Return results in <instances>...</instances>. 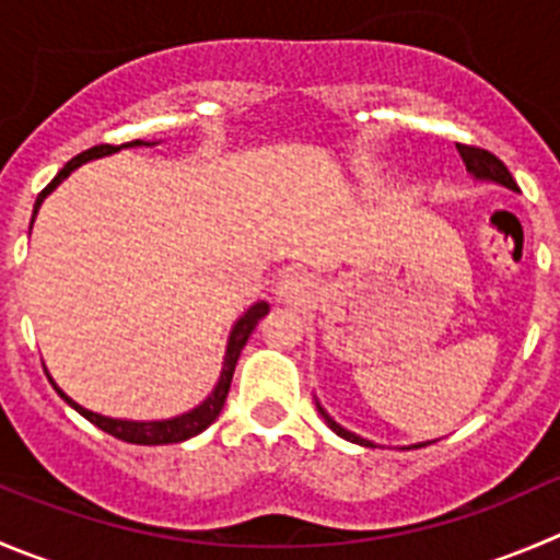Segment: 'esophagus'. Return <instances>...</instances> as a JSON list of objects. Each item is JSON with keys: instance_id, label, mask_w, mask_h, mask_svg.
Listing matches in <instances>:
<instances>
[{"instance_id": "34e87169", "label": "esophagus", "mask_w": 560, "mask_h": 560, "mask_svg": "<svg viewBox=\"0 0 560 560\" xmlns=\"http://www.w3.org/2000/svg\"><path fill=\"white\" fill-rule=\"evenodd\" d=\"M277 296L285 302H294V305H302V302H307L313 296V280L305 271H289L277 283Z\"/></svg>"}]
</instances>
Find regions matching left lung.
Masks as SVG:
<instances>
[{"instance_id":"left-lung-1","label":"left lung","mask_w":560,"mask_h":560,"mask_svg":"<svg viewBox=\"0 0 560 560\" xmlns=\"http://www.w3.org/2000/svg\"><path fill=\"white\" fill-rule=\"evenodd\" d=\"M456 148H459V156H462V162H465L467 173H472V175H476V178L494 180V184H503V186H509V189L516 191V180L511 178L509 167H505V164L500 162V159L494 156V153L483 151V148H476V145H462V142H456ZM316 407H318V412L324 415V420H327L329 429H332L338 436H343V440H349V443H357V445H374V443H369V440H363V436L351 434V431H346L343 425L335 423V420L329 418L327 412H324L322 404H316ZM434 443H436V440H434ZM420 445H429V443H420ZM420 445H415V448H420Z\"/></svg>"}]
</instances>
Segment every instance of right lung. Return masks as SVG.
I'll return each instance as SVG.
<instances>
[{"label": "right lung", "mask_w": 560, "mask_h": 560, "mask_svg": "<svg viewBox=\"0 0 560 560\" xmlns=\"http://www.w3.org/2000/svg\"><path fill=\"white\" fill-rule=\"evenodd\" d=\"M129 145H148V142L142 140H135L129 142ZM117 145H95L90 148V151L79 153V156H73L71 162L66 164V167L60 170V173L51 178V184L46 186L40 195H37L35 200V211H32V220H35L37 209H40V203H44V197L49 195L51 189H55L57 184H60L62 178H68V173L71 170H77L79 164L90 162V159H98L104 156V153H115ZM269 311V305L266 302H255L253 307H249L247 313H244L242 318L236 322V327H233L231 332V340H228V354H225V369H222V376H220V385L214 387V393H211L209 398H206L200 407H195L191 412L186 415H178V418H170V420H151V423H137V420H115V418H104V415H95L90 412V409L79 407L77 401H71V398L66 396V393L60 390V387L55 385V390L60 393L62 398H66L68 404H71L73 409H77L82 418H88L90 423L98 425L101 431H106V434L117 436V440H124V443H131V445H170V443H184V440H189V436L200 434L203 429H209L211 423L217 420V415L222 412V407H225V398H228V390H231V380H233V371H236V363H238V354H242L244 343H247V338L253 335L255 324H258V318L264 316V313Z\"/></svg>", "instance_id": "obj_1"}]
</instances>
